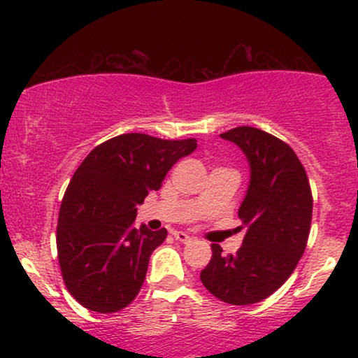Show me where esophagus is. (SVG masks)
I'll return each instance as SVG.
<instances>
[{
  "mask_svg": "<svg viewBox=\"0 0 358 358\" xmlns=\"http://www.w3.org/2000/svg\"><path fill=\"white\" fill-rule=\"evenodd\" d=\"M173 236H175V239H176V241L183 242V244H188V242L192 241V237L188 236V234H185V232H180V231L173 232Z\"/></svg>",
  "mask_w": 358,
  "mask_h": 358,
  "instance_id": "1",
  "label": "esophagus"
}]
</instances>
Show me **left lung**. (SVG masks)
Instances as JSON below:
<instances>
[{
	"label": "left lung",
	"instance_id": "obj_1",
	"mask_svg": "<svg viewBox=\"0 0 358 358\" xmlns=\"http://www.w3.org/2000/svg\"><path fill=\"white\" fill-rule=\"evenodd\" d=\"M244 151L250 166L248 193L239 207L244 241L236 254L212 244L200 279L220 301L252 305L285 285L306 249L313 196L305 168L285 141L250 126L220 134Z\"/></svg>",
	"mask_w": 358,
	"mask_h": 358
}]
</instances>
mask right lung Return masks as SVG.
<instances>
[{
	"label": "right lung",
	"instance_id": "right-lung-1",
	"mask_svg": "<svg viewBox=\"0 0 358 358\" xmlns=\"http://www.w3.org/2000/svg\"><path fill=\"white\" fill-rule=\"evenodd\" d=\"M195 148V138L127 133L94 148L77 168L60 205L57 252L65 286L82 306L114 313L138 296L151 252L168 232L134 227L136 205Z\"/></svg>",
	"mask_w": 358,
	"mask_h": 358
}]
</instances>
